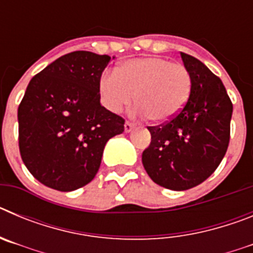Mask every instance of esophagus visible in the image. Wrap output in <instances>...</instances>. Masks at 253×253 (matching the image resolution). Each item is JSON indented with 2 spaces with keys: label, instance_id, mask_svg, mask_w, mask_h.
<instances>
[{
  "label": "esophagus",
  "instance_id": "esophagus-1",
  "mask_svg": "<svg viewBox=\"0 0 253 253\" xmlns=\"http://www.w3.org/2000/svg\"><path fill=\"white\" fill-rule=\"evenodd\" d=\"M134 126H135V123H133V122H125V124H124V129L126 133H129V131L133 130Z\"/></svg>",
  "mask_w": 253,
  "mask_h": 253
}]
</instances>
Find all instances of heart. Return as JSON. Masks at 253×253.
<instances>
[{"mask_svg":"<svg viewBox=\"0 0 253 253\" xmlns=\"http://www.w3.org/2000/svg\"><path fill=\"white\" fill-rule=\"evenodd\" d=\"M193 90L189 69L167 58L143 57L125 60L99 80L101 101L119 113L137 97V111L152 122L167 123L184 110Z\"/></svg>","mask_w":253,"mask_h":253,"instance_id":"b5f03b06","label":"heart"}]
</instances>
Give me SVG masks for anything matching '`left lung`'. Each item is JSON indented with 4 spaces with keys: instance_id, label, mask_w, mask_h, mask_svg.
<instances>
[{
    "instance_id": "1",
    "label": "left lung",
    "mask_w": 253,
    "mask_h": 253,
    "mask_svg": "<svg viewBox=\"0 0 253 253\" xmlns=\"http://www.w3.org/2000/svg\"><path fill=\"white\" fill-rule=\"evenodd\" d=\"M181 58L193 80L189 101L175 119L148 126L151 144L142 154L149 177L177 191L202 184L222 162L233 111L220 78L193 55Z\"/></svg>"
}]
</instances>
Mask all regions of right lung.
<instances>
[{"mask_svg": "<svg viewBox=\"0 0 253 253\" xmlns=\"http://www.w3.org/2000/svg\"><path fill=\"white\" fill-rule=\"evenodd\" d=\"M110 59L72 51L29 82L17 110L20 154L50 189L73 191L92 181L106 142L124 131L125 120L100 104L99 80Z\"/></svg>", "mask_w": 253, "mask_h": 253, "instance_id": "1", "label": "right lung"}]
</instances>
